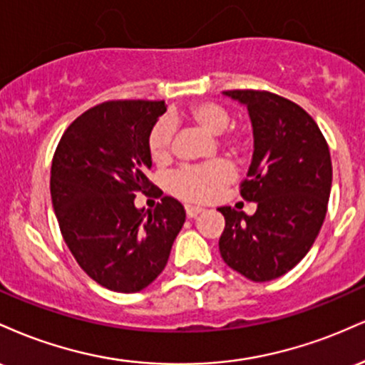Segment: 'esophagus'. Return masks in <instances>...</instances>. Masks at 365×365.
<instances>
[{
  "label": "esophagus",
  "mask_w": 365,
  "mask_h": 365,
  "mask_svg": "<svg viewBox=\"0 0 365 365\" xmlns=\"http://www.w3.org/2000/svg\"><path fill=\"white\" fill-rule=\"evenodd\" d=\"M185 212H187V217H195V216H199L200 212H202V207H195V206H187L185 207Z\"/></svg>",
  "instance_id": "34e87169"
}]
</instances>
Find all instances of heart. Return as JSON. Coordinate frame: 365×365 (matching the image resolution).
I'll return each mask as SVG.
<instances>
[{
    "instance_id": "b5f03b06",
    "label": "heart",
    "mask_w": 365,
    "mask_h": 365,
    "mask_svg": "<svg viewBox=\"0 0 365 365\" xmlns=\"http://www.w3.org/2000/svg\"><path fill=\"white\" fill-rule=\"evenodd\" d=\"M182 118H185L197 127L206 130L211 135H217V142L225 150L238 154L245 149L247 133L242 128L225 130L230 123V113L226 108L217 103L204 101L192 104L187 111H183ZM171 139H173V125L170 120H161L150 128L148 137V150L153 161L161 163L170 156ZM233 168L226 161L204 163L199 166H185L171 177V190L180 199L188 202H207L216 199L221 190L232 183Z\"/></svg>"
}]
</instances>
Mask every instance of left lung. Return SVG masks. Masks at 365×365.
<instances>
[{"label":"left lung","instance_id":"1","mask_svg":"<svg viewBox=\"0 0 365 365\" xmlns=\"http://www.w3.org/2000/svg\"><path fill=\"white\" fill-rule=\"evenodd\" d=\"M252 121L254 153L240 194L252 216L225 206L220 252L252 282H269L297 266L319 235L331 192L329 148L299 104L266 91H225Z\"/></svg>","mask_w":365,"mask_h":365}]
</instances>
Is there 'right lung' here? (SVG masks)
I'll list each match as a JSON object with an SVG mask.
<instances>
[{
  "instance_id": "right-lung-1",
  "label": "right lung",
  "mask_w": 365,
  "mask_h": 365,
  "mask_svg": "<svg viewBox=\"0 0 365 365\" xmlns=\"http://www.w3.org/2000/svg\"><path fill=\"white\" fill-rule=\"evenodd\" d=\"M165 101H108L82 113L63 133L51 165V199L75 261L101 287L135 293L165 269L185 209L163 197L135 206L154 188L148 150Z\"/></svg>"
}]
</instances>
